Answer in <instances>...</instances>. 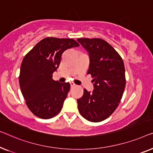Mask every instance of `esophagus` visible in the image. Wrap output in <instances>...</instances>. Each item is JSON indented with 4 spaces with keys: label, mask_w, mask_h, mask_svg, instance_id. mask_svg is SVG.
I'll use <instances>...</instances> for the list:
<instances>
[{
    "label": "esophagus",
    "mask_w": 153,
    "mask_h": 153,
    "mask_svg": "<svg viewBox=\"0 0 153 153\" xmlns=\"http://www.w3.org/2000/svg\"><path fill=\"white\" fill-rule=\"evenodd\" d=\"M70 85H71V87L72 88L74 87H76V84H74V82H71Z\"/></svg>",
    "instance_id": "34e87169"
}]
</instances>
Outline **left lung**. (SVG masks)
I'll return each instance as SVG.
<instances>
[{"label": "left lung", "instance_id": "obj_1", "mask_svg": "<svg viewBox=\"0 0 153 153\" xmlns=\"http://www.w3.org/2000/svg\"><path fill=\"white\" fill-rule=\"evenodd\" d=\"M89 52L87 74L94 82L92 92L84 89L77 99L79 112L89 121L100 122L119 106L126 87L125 66L122 57L106 41L100 38L77 39Z\"/></svg>", "mask_w": 153, "mask_h": 153}]
</instances>
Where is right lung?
Wrapping results in <instances>:
<instances>
[{
	"label": "right lung",
	"instance_id": "right-lung-1",
	"mask_svg": "<svg viewBox=\"0 0 153 153\" xmlns=\"http://www.w3.org/2000/svg\"><path fill=\"white\" fill-rule=\"evenodd\" d=\"M79 46L73 39L46 37L23 57L19 85L26 105L36 117L51 119L61 111L71 86L55 81L53 74L59 67L62 53Z\"/></svg>",
	"mask_w": 153,
	"mask_h": 153
}]
</instances>
